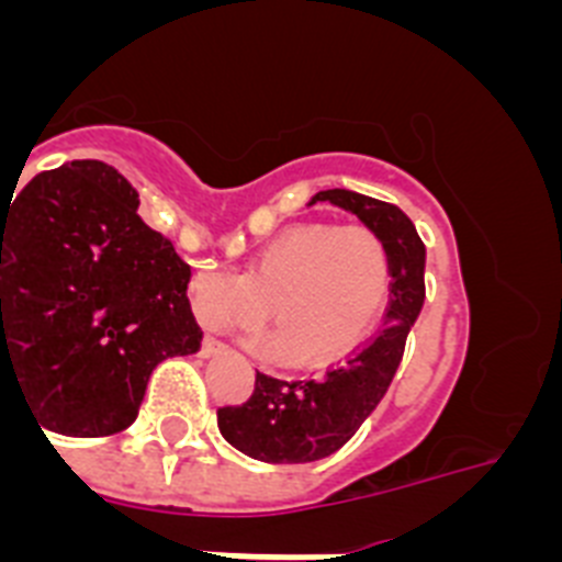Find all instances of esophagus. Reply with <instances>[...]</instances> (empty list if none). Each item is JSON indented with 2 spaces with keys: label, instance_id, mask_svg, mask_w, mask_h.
Instances as JSON below:
<instances>
[{
  "label": "esophagus",
  "instance_id": "esophagus-1",
  "mask_svg": "<svg viewBox=\"0 0 562 562\" xmlns=\"http://www.w3.org/2000/svg\"><path fill=\"white\" fill-rule=\"evenodd\" d=\"M225 349V342L222 340H216V337H202V349H200V355L202 357H211V355H216V351H222Z\"/></svg>",
  "mask_w": 562,
  "mask_h": 562
}]
</instances>
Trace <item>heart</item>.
<instances>
[{
    "label": "heart",
    "instance_id": "1",
    "mask_svg": "<svg viewBox=\"0 0 562 562\" xmlns=\"http://www.w3.org/2000/svg\"><path fill=\"white\" fill-rule=\"evenodd\" d=\"M391 292L385 238L366 222H301L252 256L247 272L202 270L191 297L213 329H261L276 310V355L329 362L351 351L376 324Z\"/></svg>",
    "mask_w": 562,
    "mask_h": 562
}]
</instances>
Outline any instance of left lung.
<instances>
[{"label":"left lung","instance_id":"obj_1","mask_svg":"<svg viewBox=\"0 0 562 562\" xmlns=\"http://www.w3.org/2000/svg\"><path fill=\"white\" fill-rule=\"evenodd\" d=\"M374 227L391 256V301L371 337L331 362L324 374L272 376L256 371L250 400L216 411L220 430L233 448L258 461L301 464L340 450L389 391L405 340L425 301V245L414 222L396 205L331 188L315 193Z\"/></svg>","mask_w":562,"mask_h":562}]
</instances>
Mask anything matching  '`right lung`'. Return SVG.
Here are the masks:
<instances>
[{
	"instance_id": "right-lung-1",
	"label": "right lung",
	"mask_w": 562,
	"mask_h": 562,
	"mask_svg": "<svg viewBox=\"0 0 562 562\" xmlns=\"http://www.w3.org/2000/svg\"><path fill=\"white\" fill-rule=\"evenodd\" d=\"M137 205L101 160L0 196V391L8 374L38 428L117 434L137 419L157 362L200 349L191 267Z\"/></svg>"
}]
</instances>
